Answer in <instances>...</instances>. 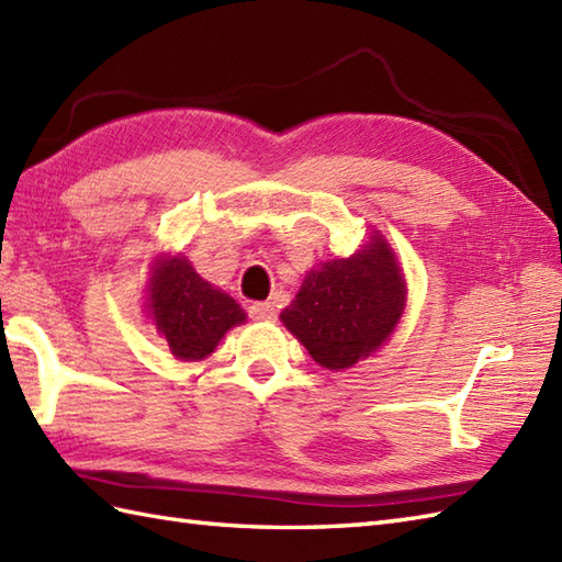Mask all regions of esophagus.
I'll return each instance as SVG.
<instances>
[{"mask_svg":"<svg viewBox=\"0 0 562 562\" xmlns=\"http://www.w3.org/2000/svg\"><path fill=\"white\" fill-rule=\"evenodd\" d=\"M248 314H250V318H256V321H272L274 316H278V312H274V306L270 302L250 304Z\"/></svg>","mask_w":562,"mask_h":562,"instance_id":"34e87169","label":"esophagus"}]
</instances>
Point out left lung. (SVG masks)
<instances>
[{"label":"left lung","mask_w":562,"mask_h":562,"mask_svg":"<svg viewBox=\"0 0 562 562\" xmlns=\"http://www.w3.org/2000/svg\"><path fill=\"white\" fill-rule=\"evenodd\" d=\"M403 308L405 280L396 254L374 234L355 256L308 270L280 318L314 362L342 372L389 340Z\"/></svg>","instance_id":"1"}]
</instances>
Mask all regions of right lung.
Segmentation results:
<instances>
[{
  "label": "right lung",
  "instance_id": "right-lung-1",
  "mask_svg": "<svg viewBox=\"0 0 562 562\" xmlns=\"http://www.w3.org/2000/svg\"><path fill=\"white\" fill-rule=\"evenodd\" d=\"M147 308L171 352L183 362L205 360L226 330L246 321L244 308L202 280L186 256L154 260Z\"/></svg>",
  "mask_w": 562,
  "mask_h": 562
}]
</instances>
